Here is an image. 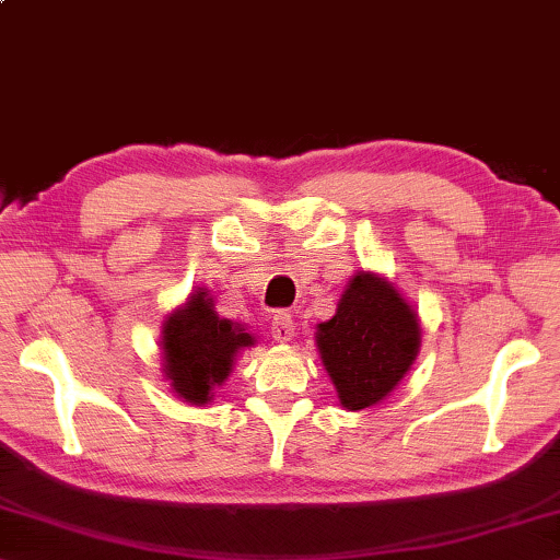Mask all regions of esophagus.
Returning <instances> with one entry per match:
<instances>
[{
	"instance_id": "1",
	"label": "esophagus",
	"mask_w": 560,
	"mask_h": 560,
	"mask_svg": "<svg viewBox=\"0 0 560 560\" xmlns=\"http://www.w3.org/2000/svg\"><path fill=\"white\" fill-rule=\"evenodd\" d=\"M272 339L284 343V341H292L294 336V322H292V314L288 312H276V316H272Z\"/></svg>"
}]
</instances>
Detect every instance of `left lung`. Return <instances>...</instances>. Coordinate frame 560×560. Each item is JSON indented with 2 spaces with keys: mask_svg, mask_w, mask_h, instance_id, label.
I'll return each mask as SVG.
<instances>
[{
  "mask_svg": "<svg viewBox=\"0 0 560 560\" xmlns=\"http://www.w3.org/2000/svg\"><path fill=\"white\" fill-rule=\"evenodd\" d=\"M421 326L393 282L355 272L329 322L316 326V348L341 405L351 411L385 399L415 363Z\"/></svg>",
  "mask_w": 560,
  "mask_h": 560,
  "instance_id": "obj_1",
  "label": "left lung"
}]
</instances>
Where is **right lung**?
Wrapping results in <instances>:
<instances>
[{
	"mask_svg": "<svg viewBox=\"0 0 560 560\" xmlns=\"http://www.w3.org/2000/svg\"><path fill=\"white\" fill-rule=\"evenodd\" d=\"M163 373L171 389L189 405L212 402L214 387L224 383L241 348L253 336L241 324L221 319L207 290L197 288L183 307L163 324Z\"/></svg>",
	"mask_w": 560,
	"mask_h": 560,
	"instance_id": "obj_1",
	"label": "right lung"
}]
</instances>
